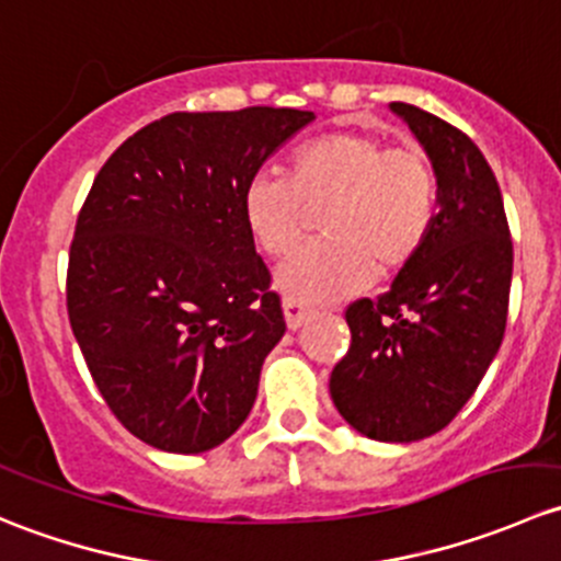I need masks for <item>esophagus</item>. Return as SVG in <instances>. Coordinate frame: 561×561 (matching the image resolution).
Instances as JSON below:
<instances>
[{"instance_id":"obj_1","label":"esophagus","mask_w":561,"mask_h":561,"mask_svg":"<svg viewBox=\"0 0 561 561\" xmlns=\"http://www.w3.org/2000/svg\"><path fill=\"white\" fill-rule=\"evenodd\" d=\"M282 307H285L287 328H293V331H296V328H301L304 322L309 320V314H312V309H309L307 304L298 301V298H290V296H287L285 301H282Z\"/></svg>"}]
</instances>
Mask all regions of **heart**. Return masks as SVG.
<instances>
[{
	"label": "heart",
	"instance_id": "b5f03b06",
	"mask_svg": "<svg viewBox=\"0 0 561 561\" xmlns=\"http://www.w3.org/2000/svg\"><path fill=\"white\" fill-rule=\"evenodd\" d=\"M328 236L298 249L276 271L290 298L325 304L396 274L426 247L439 211L432 160L412 146H386L360 129H336L290 157L287 175L260 171L241 192V211L265 254L290 252L307 230V206Z\"/></svg>",
	"mask_w": 561,
	"mask_h": 561
}]
</instances>
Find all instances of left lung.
Listing matches in <instances>:
<instances>
[{"label":"left lung","mask_w":561,"mask_h":561,"mask_svg":"<svg viewBox=\"0 0 561 561\" xmlns=\"http://www.w3.org/2000/svg\"><path fill=\"white\" fill-rule=\"evenodd\" d=\"M390 107L432 157L439 214L390 290L344 312L353 339L331 371V399L366 437L415 443L454 421L500 350L513 241L496 175L472 138L415 105Z\"/></svg>","instance_id":"obj_1"}]
</instances>
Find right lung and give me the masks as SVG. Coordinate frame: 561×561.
<instances>
[{"label": "right lung", "mask_w": 561, "mask_h": 561, "mask_svg": "<svg viewBox=\"0 0 561 561\" xmlns=\"http://www.w3.org/2000/svg\"><path fill=\"white\" fill-rule=\"evenodd\" d=\"M312 111L168 113L94 179L70 244L67 314L129 434L168 454L217 448L247 421L285 336L241 192Z\"/></svg>", "instance_id": "right-lung-1"}]
</instances>
